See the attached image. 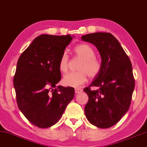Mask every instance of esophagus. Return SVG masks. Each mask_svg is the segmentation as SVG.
<instances>
[{
  "label": "esophagus",
  "mask_w": 147,
  "mask_h": 147,
  "mask_svg": "<svg viewBox=\"0 0 147 147\" xmlns=\"http://www.w3.org/2000/svg\"><path fill=\"white\" fill-rule=\"evenodd\" d=\"M82 92V90L80 88H75V93L76 94H79Z\"/></svg>",
  "instance_id": "obj_1"
}]
</instances>
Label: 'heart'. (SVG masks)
Instances as JSON below:
<instances>
[{
    "instance_id": "obj_1",
    "label": "heart",
    "mask_w": 147,
    "mask_h": 147,
    "mask_svg": "<svg viewBox=\"0 0 147 147\" xmlns=\"http://www.w3.org/2000/svg\"><path fill=\"white\" fill-rule=\"evenodd\" d=\"M76 55L83 60L79 67L80 72H71L65 74L63 82L65 85L71 87H78L86 81L87 74L90 78H94L100 73L101 65L95 59V52L92 48L86 44H80L74 48ZM69 56L67 52H63L59 59V67L62 72L68 69Z\"/></svg>"
}]
</instances>
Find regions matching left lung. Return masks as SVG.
<instances>
[{
    "label": "left lung",
    "instance_id": "1",
    "mask_svg": "<svg viewBox=\"0 0 147 147\" xmlns=\"http://www.w3.org/2000/svg\"><path fill=\"white\" fill-rule=\"evenodd\" d=\"M81 39L94 45L101 57L100 73L89 87L83 90L88 96L85 115L97 127H111L129 108L135 88L132 65L119 42L111 34L96 32L82 36ZM90 86L98 88L91 91Z\"/></svg>",
    "mask_w": 147,
    "mask_h": 147
}]
</instances>
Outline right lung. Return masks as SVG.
<instances>
[{"instance_id":"1","label":"right lung","mask_w":147,"mask_h":147,"mask_svg":"<svg viewBox=\"0 0 147 147\" xmlns=\"http://www.w3.org/2000/svg\"><path fill=\"white\" fill-rule=\"evenodd\" d=\"M74 36L43 34L34 39L18 61L14 77L18 106L30 123L47 128L59 121L74 89L57 84L59 59Z\"/></svg>"}]
</instances>
